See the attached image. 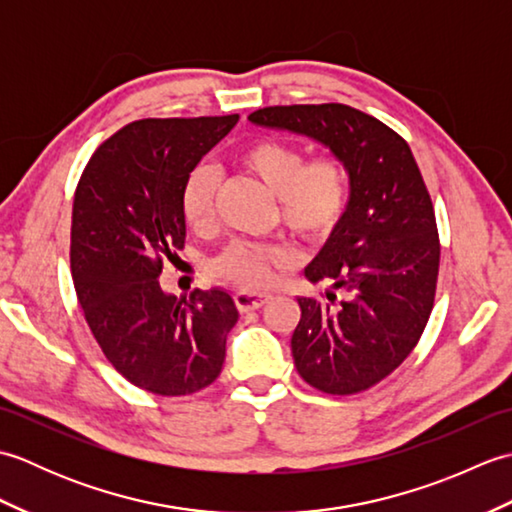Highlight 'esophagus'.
<instances>
[{
    "label": "esophagus",
    "instance_id": "34e87169",
    "mask_svg": "<svg viewBox=\"0 0 512 512\" xmlns=\"http://www.w3.org/2000/svg\"><path fill=\"white\" fill-rule=\"evenodd\" d=\"M268 301H270V295H266V292H248V290L235 292V303L242 312L262 308L264 303H268Z\"/></svg>",
    "mask_w": 512,
    "mask_h": 512
}]
</instances>
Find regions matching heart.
Returning <instances> with one entry per match:
<instances>
[{"mask_svg":"<svg viewBox=\"0 0 512 512\" xmlns=\"http://www.w3.org/2000/svg\"><path fill=\"white\" fill-rule=\"evenodd\" d=\"M239 162L277 198L279 220L306 242H317L339 222L347 202V169L339 158L323 156L306 162L303 149L281 140H257ZM217 173L200 167L184 187L182 209L195 231L213 224ZM290 250L284 244L235 242L217 257L215 273L242 288H262L273 281V268L284 266Z\"/></svg>","mask_w":512,"mask_h":512,"instance_id":"b5f03b06","label":"heart"}]
</instances>
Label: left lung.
Returning <instances> with one entry per match:
<instances>
[{"instance_id":"left-lung-1","label":"left lung","mask_w":512,"mask_h":512,"mask_svg":"<svg viewBox=\"0 0 512 512\" xmlns=\"http://www.w3.org/2000/svg\"><path fill=\"white\" fill-rule=\"evenodd\" d=\"M248 121L306 136L347 169L345 211L303 270L328 284L325 301L297 297L290 345L308 385L339 396L369 389L416 347L436 297V213L416 160L394 129L350 105L264 107Z\"/></svg>"}]
</instances>
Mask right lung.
<instances>
[{"label":"right lung","instance_id":"1","mask_svg":"<svg viewBox=\"0 0 512 512\" xmlns=\"http://www.w3.org/2000/svg\"><path fill=\"white\" fill-rule=\"evenodd\" d=\"M237 121L129 123L94 151L74 193L70 266L85 321L116 372L151 394H195L222 372L233 297L213 288L178 299L158 277L187 237L191 171Z\"/></svg>","mask_w":512,"mask_h":512}]
</instances>
